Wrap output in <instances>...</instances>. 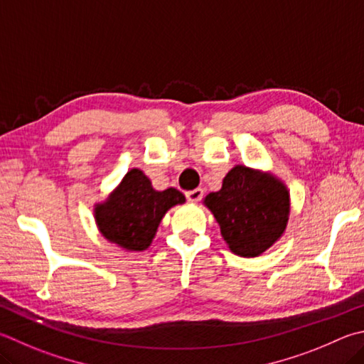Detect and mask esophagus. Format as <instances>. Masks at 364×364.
<instances>
[{
  "label": "esophagus",
  "mask_w": 364,
  "mask_h": 364,
  "mask_svg": "<svg viewBox=\"0 0 364 364\" xmlns=\"http://www.w3.org/2000/svg\"><path fill=\"white\" fill-rule=\"evenodd\" d=\"M186 199L189 200V202H199L202 197H203V189L202 188H196V189H193V191H188L186 194Z\"/></svg>",
  "instance_id": "34e87169"
}]
</instances>
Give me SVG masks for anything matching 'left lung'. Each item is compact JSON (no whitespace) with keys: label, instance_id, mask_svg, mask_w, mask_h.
Listing matches in <instances>:
<instances>
[{"label":"left lung","instance_id":"1","mask_svg":"<svg viewBox=\"0 0 364 364\" xmlns=\"http://www.w3.org/2000/svg\"><path fill=\"white\" fill-rule=\"evenodd\" d=\"M221 235L235 255L257 256L270 248L287 228L289 196L272 175L237 165L223 188L205 197Z\"/></svg>","mask_w":364,"mask_h":364}]
</instances>
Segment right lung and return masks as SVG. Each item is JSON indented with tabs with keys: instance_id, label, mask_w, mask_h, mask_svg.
<instances>
[{
	"instance_id": "obj_1",
	"label": "right lung",
	"mask_w": 364,
	"mask_h": 364,
	"mask_svg": "<svg viewBox=\"0 0 364 364\" xmlns=\"http://www.w3.org/2000/svg\"><path fill=\"white\" fill-rule=\"evenodd\" d=\"M183 202L180 191H154L149 178L134 168L109 199L95 208V220L105 239L125 250L141 251L149 247L165 211Z\"/></svg>"
}]
</instances>
